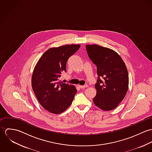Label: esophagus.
<instances>
[{
    "mask_svg": "<svg viewBox=\"0 0 152 152\" xmlns=\"http://www.w3.org/2000/svg\"><path fill=\"white\" fill-rule=\"evenodd\" d=\"M78 87H80V88L83 89V88H85L88 87V86L87 85H85V86H78Z\"/></svg>",
    "mask_w": 152,
    "mask_h": 152,
    "instance_id": "esophagus-1",
    "label": "esophagus"
}]
</instances>
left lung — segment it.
Returning <instances> with one entry per match:
<instances>
[{
  "mask_svg": "<svg viewBox=\"0 0 152 152\" xmlns=\"http://www.w3.org/2000/svg\"><path fill=\"white\" fill-rule=\"evenodd\" d=\"M89 58L97 67L95 105L104 110L118 107L125 98L129 86L128 72L122 58L115 51L96 44L86 45Z\"/></svg>",
  "mask_w": 152,
  "mask_h": 152,
  "instance_id": "left-lung-1",
  "label": "left lung"
}]
</instances>
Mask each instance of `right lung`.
Returning a JSON list of instances; mask_svg holds the SVG:
<instances>
[{
	"label": "right lung",
	"instance_id": "1",
	"mask_svg": "<svg viewBox=\"0 0 152 152\" xmlns=\"http://www.w3.org/2000/svg\"><path fill=\"white\" fill-rule=\"evenodd\" d=\"M80 45L71 44L47 50L33 70L31 86L39 103L48 112L58 114L68 108L77 90L73 85L59 81L61 72H66L68 59Z\"/></svg>",
	"mask_w": 152,
	"mask_h": 152
}]
</instances>
